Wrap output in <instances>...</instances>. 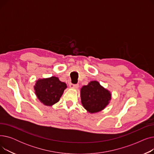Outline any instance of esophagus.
I'll return each instance as SVG.
<instances>
[{
  "label": "esophagus",
  "instance_id": "1",
  "mask_svg": "<svg viewBox=\"0 0 154 154\" xmlns=\"http://www.w3.org/2000/svg\"><path fill=\"white\" fill-rule=\"evenodd\" d=\"M69 87L72 88H77L79 87V84H73L72 83H70Z\"/></svg>",
  "mask_w": 154,
  "mask_h": 154
}]
</instances>
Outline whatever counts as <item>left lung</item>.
<instances>
[{"label": "left lung", "mask_w": 154, "mask_h": 154, "mask_svg": "<svg viewBox=\"0 0 154 154\" xmlns=\"http://www.w3.org/2000/svg\"><path fill=\"white\" fill-rule=\"evenodd\" d=\"M83 107L90 113H96L106 107L111 99L110 92L94 80L80 90Z\"/></svg>", "instance_id": "8db88e82"}]
</instances>
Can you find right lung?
<instances>
[{
  "label": "right lung",
  "mask_w": 154,
  "mask_h": 154,
  "mask_svg": "<svg viewBox=\"0 0 154 154\" xmlns=\"http://www.w3.org/2000/svg\"><path fill=\"white\" fill-rule=\"evenodd\" d=\"M66 88V84L60 81L56 77L39 79L34 86L38 99L47 106L58 102Z\"/></svg>",
  "instance_id": "1"
}]
</instances>
